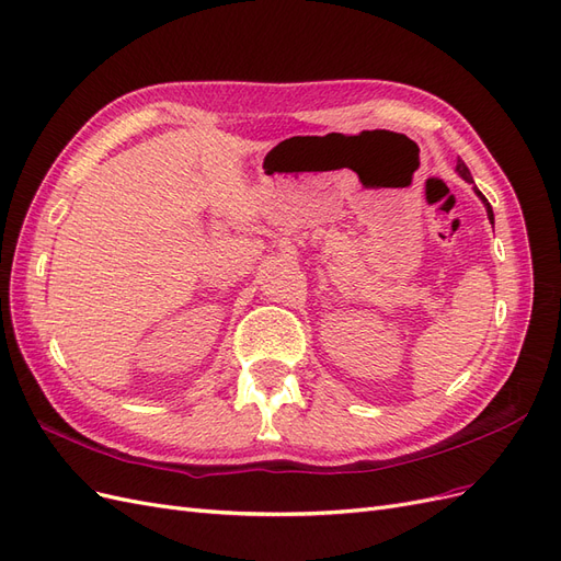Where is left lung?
I'll return each instance as SVG.
<instances>
[{
    "mask_svg": "<svg viewBox=\"0 0 561 561\" xmlns=\"http://www.w3.org/2000/svg\"><path fill=\"white\" fill-rule=\"evenodd\" d=\"M457 172H459V174L466 179L468 184H473V176H471V172H468V168H466V162H463V160H459V162H457ZM476 193L482 197V203H484V207H486V216H490V221L494 224V211H492V205L486 203V197H484V195H482L478 188H476Z\"/></svg>",
    "mask_w": 561,
    "mask_h": 561,
    "instance_id": "obj_1",
    "label": "left lung"
}]
</instances>
